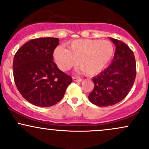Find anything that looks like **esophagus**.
I'll list each match as a JSON object with an SVG mask.
<instances>
[{
  "label": "esophagus",
  "mask_w": 149,
  "mask_h": 149,
  "mask_svg": "<svg viewBox=\"0 0 149 149\" xmlns=\"http://www.w3.org/2000/svg\"><path fill=\"white\" fill-rule=\"evenodd\" d=\"M72 78L73 81H76V82H80L82 80L81 78H78V77H76V76H73Z\"/></svg>",
  "instance_id": "34e87169"
}]
</instances>
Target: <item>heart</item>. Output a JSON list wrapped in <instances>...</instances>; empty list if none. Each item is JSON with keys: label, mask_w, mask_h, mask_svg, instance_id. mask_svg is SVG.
<instances>
[{"label": "heart", "mask_w": 149, "mask_h": 149, "mask_svg": "<svg viewBox=\"0 0 149 149\" xmlns=\"http://www.w3.org/2000/svg\"><path fill=\"white\" fill-rule=\"evenodd\" d=\"M69 49L59 46L54 51V59L59 69L69 70L77 64L83 72L93 76L102 71L111 59L113 47L107 40L79 39L73 40Z\"/></svg>", "instance_id": "heart-1"}]
</instances>
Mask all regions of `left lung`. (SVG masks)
I'll use <instances>...</instances> for the list:
<instances>
[{
	"instance_id": "1",
	"label": "left lung",
	"mask_w": 149,
	"mask_h": 149,
	"mask_svg": "<svg viewBox=\"0 0 149 149\" xmlns=\"http://www.w3.org/2000/svg\"><path fill=\"white\" fill-rule=\"evenodd\" d=\"M116 45L111 64L92 78L94 89L89 100L98 107H109L122 101L129 93L136 78V61L133 51L127 45L110 38Z\"/></svg>"
}]
</instances>
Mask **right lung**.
<instances>
[{"mask_svg":"<svg viewBox=\"0 0 149 149\" xmlns=\"http://www.w3.org/2000/svg\"><path fill=\"white\" fill-rule=\"evenodd\" d=\"M57 38H39L26 42L13 59V76L19 92L26 100L38 107H48L64 97L72 78L59 69L53 53Z\"/></svg>","mask_w":149,"mask_h":149,"instance_id":"right-lung-1","label":"right lung"}]
</instances>
